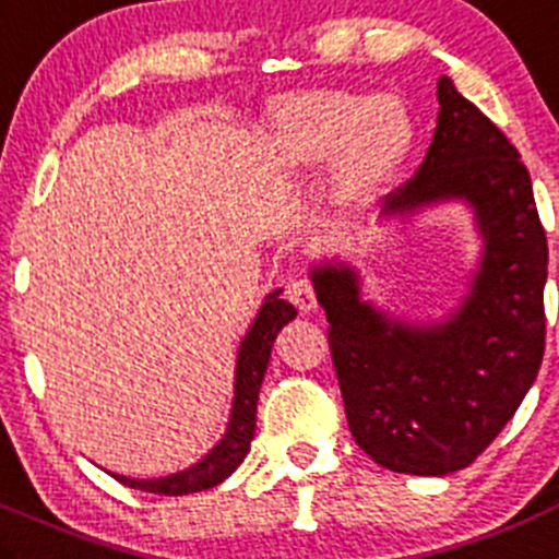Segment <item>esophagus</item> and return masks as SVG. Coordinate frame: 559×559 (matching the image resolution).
<instances>
[{
    "label": "esophagus",
    "mask_w": 559,
    "mask_h": 559,
    "mask_svg": "<svg viewBox=\"0 0 559 559\" xmlns=\"http://www.w3.org/2000/svg\"><path fill=\"white\" fill-rule=\"evenodd\" d=\"M288 299L294 301V305L299 307L301 312H312L318 307L316 288H312V283L307 280V276H296V280H290V283H288Z\"/></svg>",
    "instance_id": "34e87169"
}]
</instances>
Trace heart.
Listing matches in <instances>:
<instances>
[{"label": "heart", "instance_id": "obj_1", "mask_svg": "<svg viewBox=\"0 0 559 559\" xmlns=\"http://www.w3.org/2000/svg\"><path fill=\"white\" fill-rule=\"evenodd\" d=\"M414 145V120L397 95L301 90L265 115V164L280 178H301L329 162V194L362 211L401 173Z\"/></svg>", "mask_w": 559, "mask_h": 559}]
</instances>
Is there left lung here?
Here are the masks:
<instances>
[{"instance_id": "1", "label": "left lung", "mask_w": 559, "mask_h": 559, "mask_svg": "<svg viewBox=\"0 0 559 559\" xmlns=\"http://www.w3.org/2000/svg\"><path fill=\"white\" fill-rule=\"evenodd\" d=\"M436 98L425 162L386 194L384 219L464 203L483 241L469 294L444 321H403L362 299L354 265L323 260L310 269L356 444L384 469L425 477L469 466L533 386L549 265L519 151L453 79H439Z\"/></svg>"}]
</instances>
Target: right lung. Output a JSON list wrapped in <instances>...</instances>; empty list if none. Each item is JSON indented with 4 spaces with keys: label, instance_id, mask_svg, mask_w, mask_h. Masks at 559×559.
<instances>
[{
    "label": "right lung",
    "instance_id": "1",
    "mask_svg": "<svg viewBox=\"0 0 559 559\" xmlns=\"http://www.w3.org/2000/svg\"><path fill=\"white\" fill-rule=\"evenodd\" d=\"M283 288L271 290L260 305L258 318L252 321L249 332L243 334L241 345H238L236 359V384H233V408L230 423H227L225 436L219 442L203 455V459L191 464L189 469H180L167 477H153V480H136V477L111 475L129 488H140V491L162 493V497H183V493L205 491V488L219 486L222 480L238 469L249 453L254 436V417H258V395L260 384H263L265 368H269L271 345H274L276 334L285 323L296 318V307L280 299Z\"/></svg>",
    "mask_w": 559,
    "mask_h": 559
}]
</instances>
